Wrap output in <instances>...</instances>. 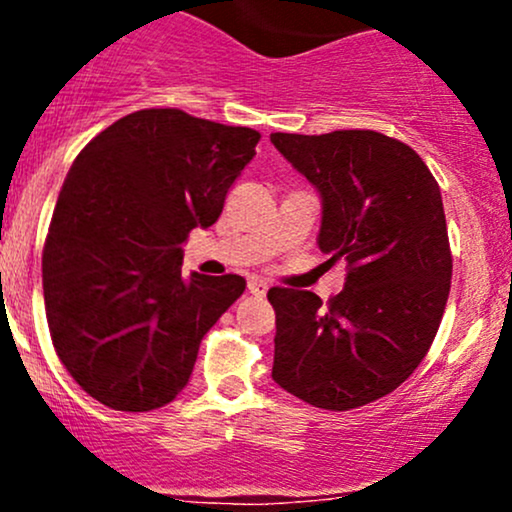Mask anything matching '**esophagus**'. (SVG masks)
Here are the masks:
<instances>
[{"mask_svg": "<svg viewBox=\"0 0 512 512\" xmlns=\"http://www.w3.org/2000/svg\"><path fill=\"white\" fill-rule=\"evenodd\" d=\"M248 291L252 293V296H264V293H267V284H264V281L260 279V276H250L248 279Z\"/></svg>", "mask_w": 512, "mask_h": 512, "instance_id": "esophagus-1", "label": "esophagus"}]
</instances>
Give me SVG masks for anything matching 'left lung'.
<instances>
[{"label":"left lung","mask_w":512,"mask_h":512,"mask_svg":"<svg viewBox=\"0 0 512 512\" xmlns=\"http://www.w3.org/2000/svg\"><path fill=\"white\" fill-rule=\"evenodd\" d=\"M272 144L317 187V245L349 269L327 303L269 289L272 378L313 407H363L414 373L443 320L452 255L440 187L411 146L373 129L274 132Z\"/></svg>","instance_id":"obj_1"}]
</instances>
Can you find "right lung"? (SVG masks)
<instances>
[{"label": "right lung", "instance_id": "add662e5", "mask_svg": "<svg viewBox=\"0 0 512 512\" xmlns=\"http://www.w3.org/2000/svg\"><path fill=\"white\" fill-rule=\"evenodd\" d=\"M260 132L146 108L74 158L43 248L45 315L69 375L105 407L151 411L190 380L238 274L182 279V243L221 216Z\"/></svg>", "mask_w": 512, "mask_h": 512}]
</instances>
